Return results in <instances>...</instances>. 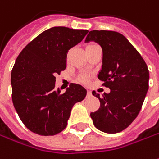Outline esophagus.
<instances>
[{
  "mask_svg": "<svg viewBox=\"0 0 159 159\" xmlns=\"http://www.w3.org/2000/svg\"><path fill=\"white\" fill-rule=\"evenodd\" d=\"M87 94H88V96H91V95H92V94H91V91H90V90H88V91H87Z\"/></svg>",
  "mask_w": 159,
  "mask_h": 159,
  "instance_id": "obj_1",
  "label": "esophagus"
}]
</instances>
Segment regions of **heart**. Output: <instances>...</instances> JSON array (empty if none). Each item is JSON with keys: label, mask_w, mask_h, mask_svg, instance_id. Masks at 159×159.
Returning a JSON list of instances; mask_svg holds the SVG:
<instances>
[{"label": "heart", "mask_w": 159, "mask_h": 159, "mask_svg": "<svg viewBox=\"0 0 159 159\" xmlns=\"http://www.w3.org/2000/svg\"><path fill=\"white\" fill-rule=\"evenodd\" d=\"M89 78H90V76H89L88 75H82L79 78H78V81H79V82H81V83L86 84V83H88Z\"/></svg>", "instance_id": "heart-1"}]
</instances>
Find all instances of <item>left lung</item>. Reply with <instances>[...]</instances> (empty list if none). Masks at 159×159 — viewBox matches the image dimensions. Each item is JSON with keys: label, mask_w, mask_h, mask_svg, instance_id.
<instances>
[{"label": "left lung", "mask_w": 159, "mask_h": 159, "mask_svg": "<svg viewBox=\"0 0 159 159\" xmlns=\"http://www.w3.org/2000/svg\"><path fill=\"white\" fill-rule=\"evenodd\" d=\"M86 42L98 43L103 50L98 78L110 93L97 97L100 107L90 117L97 129L115 134L127 129L137 117L149 89V69L138 51L122 34L112 30H90Z\"/></svg>", "instance_id": "left-lung-1"}]
</instances>
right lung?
I'll return each mask as SVG.
<instances>
[{"mask_svg": "<svg viewBox=\"0 0 159 159\" xmlns=\"http://www.w3.org/2000/svg\"><path fill=\"white\" fill-rule=\"evenodd\" d=\"M87 30L52 27L22 50L11 71L12 101L27 129L40 135H54L67 127L71 109L87 90L70 84L66 92L55 90L56 75L67 67L69 49L83 40Z\"/></svg>", "mask_w": 159, "mask_h": 159, "instance_id": "right-lung-1", "label": "right lung"}]
</instances>
